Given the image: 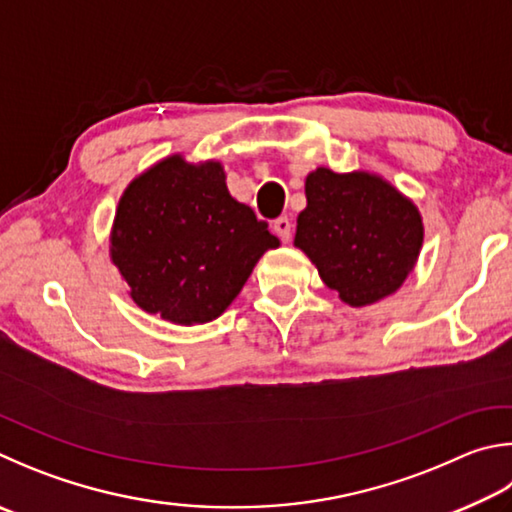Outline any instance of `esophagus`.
<instances>
[{
  "label": "esophagus",
  "mask_w": 512,
  "mask_h": 512,
  "mask_svg": "<svg viewBox=\"0 0 512 512\" xmlns=\"http://www.w3.org/2000/svg\"><path fill=\"white\" fill-rule=\"evenodd\" d=\"M291 219L288 217H280V219H275L273 221V232L277 237L282 239V244H288V241H291Z\"/></svg>",
  "instance_id": "1"
}]
</instances>
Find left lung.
<instances>
[{"label":"left lung","mask_w":512,"mask_h":512,"mask_svg":"<svg viewBox=\"0 0 512 512\" xmlns=\"http://www.w3.org/2000/svg\"><path fill=\"white\" fill-rule=\"evenodd\" d=\"M423 244V221L394 185L367 172L306 176L295 246L351 306L383 300L405 282Z\"/></svg>","instance_id":"8db88e82"}]
</instances>
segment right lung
<instances>
[{
  "label": "right lung",
  "mask_w": 512,
  "mask_h": 512,
  "mask_svg": "<svg viewBox=\"0 0 512 512\" xmlns=\"http://www.w3.org/2000/svg\"><path fill=\"white\" fill-rule=\"evenodd\" d=\"M277 246L266 221L230 197L224 167L181 156L129 183L111 230V259L132 300L174 324L219 318Z\"/></svg>",
  "instance_id": "add662e5"
}]
</instances>
